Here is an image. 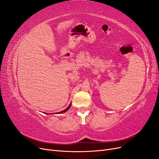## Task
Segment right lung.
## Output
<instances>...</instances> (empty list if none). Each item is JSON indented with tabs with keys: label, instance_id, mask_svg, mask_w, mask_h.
<instances>
[{
	"label": "right lung",
	"instance_id": "1",
	"mask_svg": "<svg viewBox=\"0 0 159 159\" xmlns=\"http://www.w3.org/2000/svg\"><path fill=\"white\" fill-rule=\"evenodd\" d=\"M70 106H71V104L69 105V106L68 107H67L66 109H64V111H60V113H64V112H66L67 111H68L69 109H70ZM46 114H48V113H46Z\"/></svg>",
	"mask_w": 159,
	"mask_h": 159
}]
</instances>
